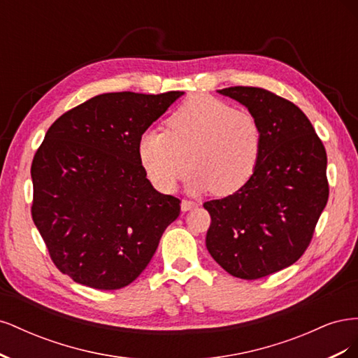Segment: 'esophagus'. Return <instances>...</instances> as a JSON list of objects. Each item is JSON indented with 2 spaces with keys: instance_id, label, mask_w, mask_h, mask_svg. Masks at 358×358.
<instances>
[{
  "instance_id": "obj_1",
  "label": "esophagus",
  "mask_w": 358,
  "mask_h": 358,
  "mask_svg": "<svg viewBox=\"0 0 358 358\" xmlns=\"http://www.w3.org/2000/svg\"><path fill=\"white\" fill-rule=\"evenodd\" d=\"M197 203L196 201H191V200H187V199H183L182 200V203H180V208H182V210L183 212H187V210H191V209H194V208H197Z\"/></svg>"
}]
</instances>
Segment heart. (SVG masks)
<instances>
[{
    "label": "heart",
    "instance_id": "b5f03b06",
    "mask_svg": "<svg viewBox=\"0 0 358 358\" xmlns=\"http://www.w3.org/2000/svg\"><path fill=\"white\" fill-rule=\"evenodd\" d=\"M167 129H150L138 142L140 161L159 191L175 189L191 164L192 188H213L221 196L252 176L262 150V128L252 113L196 95L169 117Z\"/></svg>",
    "mask_w": 358,
    "mask_h": 358
}]
</instances>
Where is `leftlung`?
Here are the masks:
<instances>
[{
    "label": "left lung",
    "instance_id": "1",
    "mask_svg": "<svg viewBox=\"0 0 358 358\" xmlns=\"http://www.w3.org/2000/svg\"><path fill=\"white\" fill-rule=\"evenodd\" d=\"M220 94L257 117L262 150L242 188L203 204L210 215L206 248L225 272L252 280L305 254L329 200L327 154L294 103L254 86H231Z\"/></svg>",
    "mask_w": 358,
    "mask_h": 358
}]
</instances>
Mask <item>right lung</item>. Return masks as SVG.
<instances>
[{"mask_svg": "<svg viewBox=\"0 0 358 358\" xmlns=\"http://www.w3.org/2000/svg\"><path fill=\"white\" fill-rule=\"evenodd\" d=\"M182 94H101L48 129L31 164V216L53 264L74 282L129 285L179 216L180 200L148 180L138 142Z\"/></svg>", "mask_w": 358, "mask_h": 358, "instance_id": "1", "label": "right lung"}]
</instances>
